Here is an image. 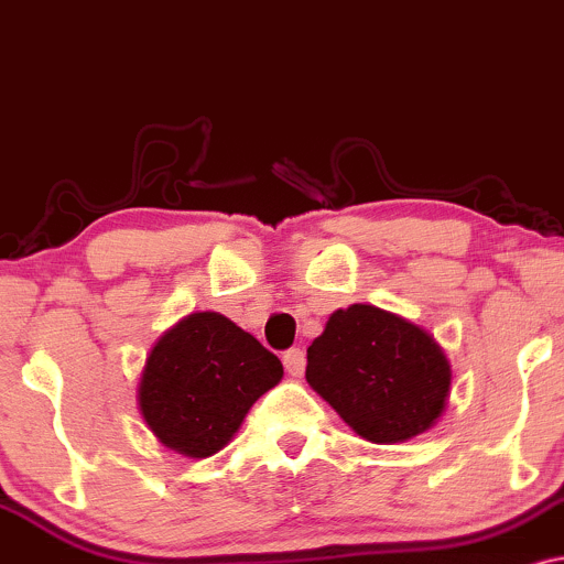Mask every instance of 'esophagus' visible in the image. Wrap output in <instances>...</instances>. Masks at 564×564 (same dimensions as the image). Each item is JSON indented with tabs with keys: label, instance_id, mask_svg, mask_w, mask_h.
<instances>
[{
	"label": "esophagus",
	"instance_id": "1",
	"mask_svg": "<svg viewBox=\"0 0 564 564\" xmlns=\"http://www.w3.org/2000/svg\"><path fill=\"white\" fill-rule=\"evenodd\" d=\"M284 369H288L290 377H301L303 369H306V354H303L301 348H290L288 354H284Z\"/></svg>",
	"mask_w": 564,
	"mask_h": 564
}]
</instances>
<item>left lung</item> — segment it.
<instances>
[{
	"label": "left lung",
	"instance_id": "obj_1",
	"mask_svg": "<svg viewBox=\"0 0 564 564\" xmlns=\"http://www.w3.org/2000/svg\"><path fill=\"white\" fill-rule=\"evenodd\" d=\"M452 380L427 329L369 303L333 311L308 346L306 382L372 443L412 441L438 425Z\"/></svg>",
	"mask_w": 564,
	"mask_h": 564
}]
</instances>
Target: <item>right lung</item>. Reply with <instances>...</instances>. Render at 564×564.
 Masks as SVG:
<instances>
[{"label": "right lung", "mask_w": 564, "mask_h": 564, "mask_svg": "<svg viewBox=\"0 0 564 564\" xmlns=\"http://www.w3.org/2000/svg\"><path fill=\"white\" fill-rule=\"evenodd\" d=\"M284 369L253 335L216 311H195L158 337L137 382L144 425L169 452L205 459L242 427Z\"/></svg>", "instance_id": "obj_1"}]
</instances>
